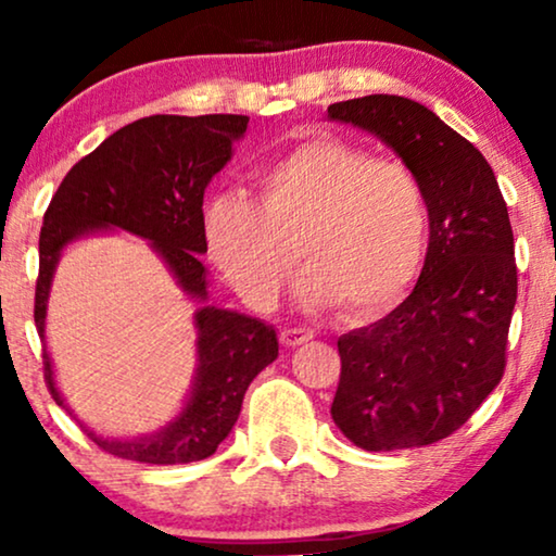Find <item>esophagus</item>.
Segmentation results:
<instances>
[{
  "instance_id": "obj_1",
  "label": "esophagus",
  "mask_w": 556,
  "mask_h": 556,
  "mask_svg": "<svg viewBox=\"0 0 556 556\" xmlns=\"http://www.w3.org/2000/svg\"><path fill=\"white\" fill-rule=\"evenodd\" d=\"M311 339H314V331H311V329H299V326L280 331V344H283V346H301V344H306V341H311Z\"/></svg>"
}]
</instances>
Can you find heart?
Masks as SVG:
<instances>
[{
    "mask_svg": "<svg viewBox=\"0 0 556 556\" xmlns=\"http://www.w3.org/2000/svg\"><path fill=\"white\" fill-rule=\"evenodd\" d=\"M261 204L219 192L204 204L210 261L250 306L268 308L293 276L303 293L364 318L392 306L420 270L428 194L407 164L339 139L303 141L255 172Z\"/></svg>",
    "mask_w": 556,
    "mask_h": 556,
    "instance_id": "b5f03b06",
    "label": "heart"
}]
</instances>
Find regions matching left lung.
I'll return each instance as SVG.
<instances>
[{
	"label": "left lung",
	"mask_w": 556,
	"mask_h": 556,
	"mask_svg": "<svg viewBox=\"0 0 556 556\" xmlns=\"http://www.w3.org/2000/svg\"><path fill=\"white\" fill-rule=\"evenodd\" d=\"M326 118L362 128L417 174L430 242L413 293L392 314L339 337L331 417L364 451L453 435L496 390L516 306L514 232L491 164L422 103L364 96Z\"/></svg>",
	"instance_id": "1"
}]
</instances>
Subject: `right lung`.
<instances>
[{"label": "right lung", "mask_w": 556, "mask_h": 556, "mask_svg": "<svg viewBox=\"0 0 556 556\" xmlns=\"http://www.w3.org/2000/svg\"><path fill=\"white\" fill-rule=\"evenodd\" d=\"M248 116H149L118 128L83 156L52 197L40 232V278L35 324L45 341L52 276L63 250L88 235L121 230L143 238L162 257L194 311L197 369L185 407L151 435L103 438L86 432L101 451L126 460L177 466L210 458L238 422L248 387L278 359V337L261 318L210 303V280L200 255L204 189L232 159ZM52 400L67 407L55 384L50 354H42Z\"/></svg>", "instance_id": "1"}]
</instances>
